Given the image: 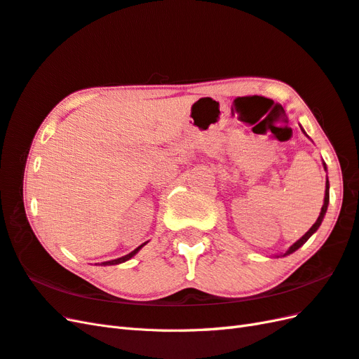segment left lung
<instances>
[{
    "mask_svg": "<svg viewBox=\"0 0 359 359\" xmlns=\"http://www.w3.org/2000/svg\"><path fill=\"white\" fill-rule=\"evenodd\" d=\"M302 128V127H300ZM302 132L303 133H305L306 135V132L305 130H303V128H302ZM308 136V135H306ZM309 137V136H308ZM323 168L325 170H327L326 168V163L323 162ZM327 205H329V180H327V177H326V189H325V200H323V206H321V210H320V215H318V218H317V222L314 223V224H312V227L309 229V231L305 233V235H303L302 238H300V240H297L296 243H294L291 247H290V249L287 250V252H285V253H282V255H279V256H287V255H291V253H294V252H296L297 249H300V247L303 245V244H305L308 240H309V238L312 236V235H314L316 232H317V229L320 227V224H321V222H323V218H325V215H326V210H327ZM279 256H278V258H279Z\"/></svg>",
    "mask_w": 359,
    "mask_h": 359,
    "instance_id": "1",
    "label": "left lung"
}]
</instances>
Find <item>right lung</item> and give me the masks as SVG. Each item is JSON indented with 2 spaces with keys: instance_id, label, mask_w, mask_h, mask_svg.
Listing matches in <instances>:
<instances>
[{
  "instance_id": "right-lung-1",
  "label": "right lung",
  "mask_w": 359,
  "mask_h": 359,
  "mask_svg": "<svg viewBox=\"0 0 359 359\" xmlns=\"http://www.w3.org/2000/svg\"><path fill=\"white\" fill-rule=\"evenodd\" d=\"M147 243H144V244H141L140 247H136V249L133 250V252H130L128 255H126V256H121V258H118V259H112V261H106V262H101V265H116V264H121V262H126V261H128V259H132L133 256L140 252L142 247L145 245Z\"/></svg>"
}]
</instances>
